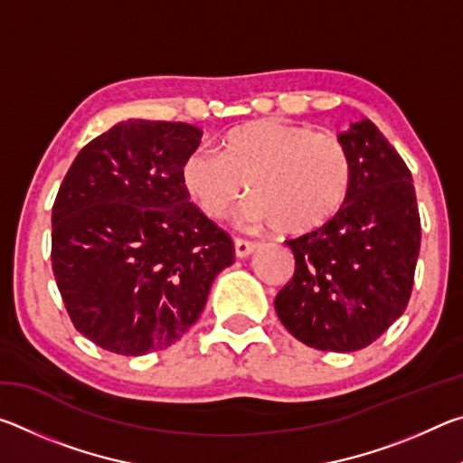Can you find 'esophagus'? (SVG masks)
<instances>
[{"instance_id":"1","label":"esophagus","mask_w":463,"mask_h":463,"mask_svg":"<svg viewBox=\"0 0 463 463\" xmlns=\"http://www.w3.org/2000/svg\"><path fill=\"white\" fill-rule=\"evenodd\" d=\"M257 249L255 242L245 241V239H234V255L237 257H249Z\"/></svg>"}]
</instances>
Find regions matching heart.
I'll return each mask as SVG.
<instances>
[{
	"mask_svg": "<svg viewBox=\"0 0 463 463\" xmlns=\"http://www.w3.org/2000/svg\"><path fill=\"white\" fill-rule=\"evenodd\" d=\"M182 185L213 221L229 216L245 194V221L298 237L325 226L343 208L351 159L328 132L263 118L226 132L218 155L198 148L185 156Z\"/></svg>",
	"mask_w": 463,
	"mask_h": 463,
	"instance_id": "1",
	"label": "heart"
}]
</instances>
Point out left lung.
<instances>
[{
	"mask_svg": "<svg viewBox=\"0 0 463 463\" xmlns=\"http://www.w3.org/2000/svg\"><path fill=\"white\" fill-rule=\"evenodd\" d=\"M339 140L351 159L343 208L320 229L286 241L294 278L276 312L298 341L320 351L364 349L406 310L420 250L412 175L372 120Z\"/></svg>",
	"mask_w": 463,
	"mask_h": 463,
	"instance_id": "obj_1",
	"label": "left lung"
}]
</instances>
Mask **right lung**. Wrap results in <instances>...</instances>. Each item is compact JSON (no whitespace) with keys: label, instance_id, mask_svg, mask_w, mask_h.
<instances>
[{"label":"right lung","instance_id":"right-lung-1","mask_svg":"<svg viewBox=\"0 0 463 463\" xmlns=\"http://www.w3.org/2000/svg\"><path fill=\"white\" fill-rule=\"evenodd\" d=\"M202 130L127 120L75 156L52 206V271L77 331L118 355L175 343L234 263L229 234L182 185Z\"/></svg>","mask_w":463,"mask_h":463}]
</instances>
